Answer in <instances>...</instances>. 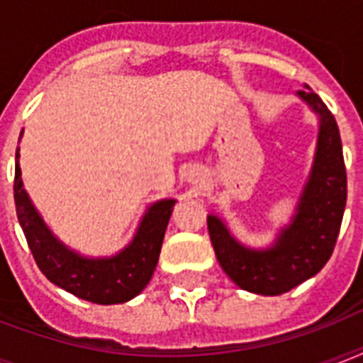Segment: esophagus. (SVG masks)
<instances>
[{
	"mask_svg": "<svg viewBox=\"0 0 363 363\" xmlns=\"http://www.w3.org/2000/svg\"><path fill=\"white\" fill-rule=\"evenodd\" d=\"M201 181V177H199L198 171H190V175H188V182H192V184H198Z\"/></svg>",
	"mask_w": 363,
	"mask_h": 363,
	"instance_id": "34e87169",
	"label": "esophagus"
}]
</instances>
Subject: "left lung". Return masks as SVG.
<instances>
[{
	"instance_id": "1",
	"label": "left lung",
	"mask_w": 363,
	"mask_h": 363,
	"mask_svg": "<svg viewBox=\"0 0 363 363\" xmlns=\"http://www.w3.org/2000/svg\"><path fill=\"white\" fill-rule=\"evenodd\" d=\"M298 96L320 121L309 179L296 215L267 248H248L233 238L222 218L207 216L211 242L222 269L239 288L262 296H281L315 277L337 241L347 205V169L337 122L315 92Z\"/></svg>"
}]
</instances>
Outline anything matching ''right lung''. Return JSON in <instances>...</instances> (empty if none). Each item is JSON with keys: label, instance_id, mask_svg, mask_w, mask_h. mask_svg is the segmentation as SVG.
<instances>
[{"label": "right lung", "instance_id": "add662e5", "mask_svg": "<svg viewBox=\"0 0 363 363\" xmlns=\"http://www.w3.org/2000/svg\"><path fill=\"white\" fill-rule=\"evenodd\" d=\"M22 135V133H20ZM14 164L16 215L43 275L77 298L99 305L130 301L143 292L158 264L165 228L175 199H160L147 209L135 235L124 250L109 258H86L65 247L43 222L22 184V171Z\"/></svg>", "mask_w": 363, "mask_h": 363}]
</instances>
